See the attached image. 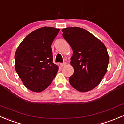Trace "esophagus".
<instances>
[{
    "mask_svg": "<svg viewBox=\"0 0 124 124\" xmlns=\"http://www.w3.org/2000/svg\"><path fill=\"white\" fill-rule=\"evenodd\" d=\"M66 64H67V63H65V62H63V63H61V64H60V65H61V67H64V66H65Z\"/></svg>",
    "mask_w": 124,
    "mask_h": 124,
    "instance_id": "esophagus-1",
    "label": "esophagus"
}]
</instances>
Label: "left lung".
<instances>
[{"instance_id":"obj_1","label":"left lung","mask_w":124,"mask_h":124,"mask_svg":"<svg viewBox=\"0 0 124 124\" xmlns=\"http://www.w3.org/2000/svg\"><path fill=\"white\" fill-rule=\"evenodd\" d=\"M73 54L71 65L74 73L69 82L74 88L87 92L98 86L107 71L109 56L106 46L87 30L79 27L62 30Z\"/></svg>"}]
</instances>
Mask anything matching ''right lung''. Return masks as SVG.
Returning <instances> with one entry per match:
<instances>
[{"label":"right lung","mask_w":124,"mask_h":124,"mask_svg":"<svg viewBox=\"0 0 124 124\" xmlns=\"http://www.w3.org/2000/svg\"><path fill=\"white\" fill-rule=\"evenodd\" d=\"M59 30L47 26L37 29L22 40L16 51V71L31 91H42L57 74L59 67L53 62L51 45Z\"/></svg>","instance_id":"add662e5"}]
</instances>
